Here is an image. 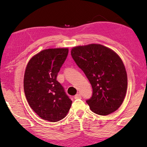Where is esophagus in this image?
Segmentation results:
<instances>
[{
	"mask_svg": "<svg viewBox=\"0 0 147 147\" xmlns=\"http://www.w3.org/2000/svg\"><path fill=\"white\" fill-rule=\"evenodd\" d=\"M82 98V96L80 94H76V95L74 96V98H75V99H80V98Z\"/></svg>",
	"mask_w": 147,
	"mask_h": 147,
	"instance_id": "1",
	"label": "esophagus"
}]
</instances>
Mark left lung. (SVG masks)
I'll return each instance as SVG.
<instances>
[{"label": "left lung", "instance_id": "1", "mask_svg": "<svg viewBox=\"0 0 147 147\" xmlns=\"http://www.w3.org/2000/svg\"><path fill=\"white\" fill-rule=\"evenodd\" d=\"M71 55L92 85V96L86 100L92 111L106 116L118 109L127 90V74L119 56L100 44L75 47Z\"/></svg>", "mask_w": 147, "mask_h": 147}]
</instances>
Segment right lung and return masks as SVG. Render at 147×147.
<instances>
[{
	"instance_id": "right-lung-1",
	"label": "right lung",
	"mask_w": 147,
	"mask_h": 147,
	"mask_svg": "<svg viewBox=\"0 0 147 147\" xmlns=\"http://www.w3.org/2000/svg\"><path fill=\"white\" fill-rule=\"evenodd\" d=\"M67 48L48 49L30 59L24 76V91L28 103L42 119L57 122L67 115L72 101L57 81L68 55Z\"/></svg>"
}]
</instances>
